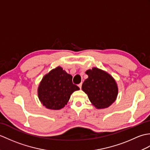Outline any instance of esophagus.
<instances>
[{"instance_id":"34e87169","label":"esophagus","mask_w":150,"mask_h":150,"mask_svg":"<svg viewBox=\"0 0 150 150\" xmlns=\"http://www.w3.org/2000/svg\"><path fill=\"white\" fill-rule=\"evenodd\" d=\"M78 86H79V88H80V89H81V87H82V82L78 85Z\"/></svg>"}]
</instances>
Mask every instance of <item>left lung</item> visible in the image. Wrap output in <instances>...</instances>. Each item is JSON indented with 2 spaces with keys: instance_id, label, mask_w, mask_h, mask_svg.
I'll return each instance as SVG.
<instances>
[{
  "instance_id": "8db88e82",
  "label": "left lung",
  "mask_w": 150,
  "mask_h": 150,
  "mask_svg": "<svg viewBox=\"0 0 150 150\" xmlns=\"http://www.w3.org/2000/svg\"><path fill=\"white\" fill-rule=\"evenodd\" d=\"M88 78L82 85V90L88 95L89 100L97 109L109 107L115 101L118 87L112 76L97 68L86 71Z\"/></svg>"
}]
</instances>
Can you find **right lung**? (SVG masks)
I'll return each instance as SVG.
<instances>
[{
  "mask_svg": "<svg viewBox=\"0 0 150 150\" xmlns=\"http://www.w3.org/2000/svg\"><path fill=\"white\" fill-rule=\"evenodd\" d=\"M79 89L73 84L72 76L58 66L44 76L38 88V97L47 109L57 110L64 107L71 95Z\"/></svg>",
  "mask_w": 150,
  "mask_h": 150,
  "instance_id": "right-lung-1",
  "label": "right lung"
}]
</instances>
